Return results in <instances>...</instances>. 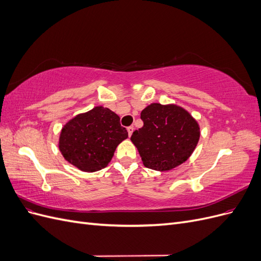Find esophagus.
Masks as SVG:
<instances>
[{
	"instance_id": "1",
	"label": "esophagus",
	"mask_w": 261,
	"mask_h": 261,
	"mask_svg": "<svg viewBox=\"0 0 261 261\" xmlns=\"http://www.w3.org/2000/svg\"><path fill=\"white\" fill-rule=\"evenodd\" d=\"M127 132H128V136L130 137L133 132H134V127H133V126H129V127H127Z\"/></svg>"
}]
</instances>
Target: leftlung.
I'll return each instance as SVG.
<instances>
[{"label": "left lung", "mask_w": 261, "mask_h": 261, "mask_svg": "<svg viewBox=\"0 0 261 261\" xmlns=\"http://www.w3.org/2000/svg\"><path fill=\"white\" fill-rule=\"evenodd\" d=\"M144 126L133 133L146 168L165 172L184 163L194 152L200 137L199 124L177 105L151 103L140 113Z\"/></svg>", "instance_id": "obj_1"}]
</instances>
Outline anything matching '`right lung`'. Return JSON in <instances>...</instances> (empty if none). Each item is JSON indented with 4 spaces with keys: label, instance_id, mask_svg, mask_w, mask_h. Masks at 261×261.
<instances>
[{
    "label": "right lung",
    "instance_id": "add662e5",
    "mask_svg": "<svg viewBox=\"0 0 261 261\" xmlns=\"http://www.w3.org/2000/svg\"><path fill=\"white\" fill-rule=\"evenodd\" d=\"M128 137L120 116L103 107L77 114L63 126L59 149L64 159L83 172H97L112 160L116 147Z\"/></svg>",
    "mask_w": 261,
    "mask_h": 261
}]
</instances>
